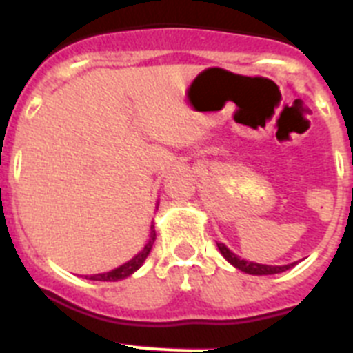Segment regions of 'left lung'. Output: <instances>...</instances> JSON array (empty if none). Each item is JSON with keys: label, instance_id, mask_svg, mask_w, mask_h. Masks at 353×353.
<instances>
[{"label": "left lung", "instance_id": "1", "mask_svg": "<svg viewBox=\"0 0 353 353\" xmlns=\"http://www.w3.org/2000/svg\"><path fill=\"white\" fill-rule=\"evenodd\" d=\"M217 248H219L221 254H223L224 258H226L230 263L233 265V267H236L239 270H242V272H248V274H252V276H270V274H279V272H285V270L292 269L293 265L295 263H290V265H283V267H272V265H260V263H252V261H245V260H240L236 254H233L230 249L226 248L224 244H217Z\"/></svg>", "mask_w": 353, "mask_h": 353}]
</instances>
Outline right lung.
<instances>
[{
  "label": "right lung",
  "instance_id": "1",
  "mask_svg": "<svg viewBox=\"0 0 353 353\" xmlns=\"http://www.w3.org/2000/svg\"><path fill=\"white\" fill-rule=\"evenodd\" d=\"M154 242H155V230H154V224H152V233H150L148 244H146L145 249H143L141 252H138V254H136L132 260L127 261V263H123V265H120L118 269L111 270V272L95 274V276H86V279H93V281H118V279H125V277H129L130 274H134L136 270L139 269V267H141L143 261H145L146 256L150 254V249H152Z\"/></svg>",
  "mask_w": 353,
  "mask_h": 353
}]
</instances>
